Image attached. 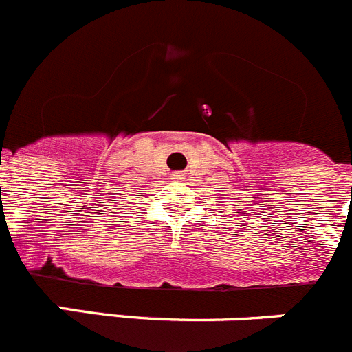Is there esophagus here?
I'll use <instances>...</instances> for the list:
<instances>
[{"label":"esophagus","instance_id":"esophagus-1","mask_svg":"<svg viewBox=\"0 0 352 352\" xmlns=\"http://www.w3.org/2000/svg\"><path fill=\"white\" fill-rule=\"evenodd\" d=\"M182 173H180V172H177V173H173V175H172V179H182Z\"/></svg>","mask_w":352,"mask_h":352}]
</instances>
